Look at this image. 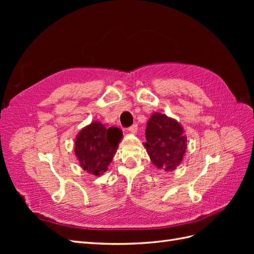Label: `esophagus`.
Instances as JSON below:
<instances>
[{"label": "esophagus", "instance_id": "esophagus-1", "mask_svg": "<svg viewBox=\"0 0 254 254\" xmlns=\"http://www.w3.org/2000/svg\"><path fill=\"white\" fill-rule=\"evenodd\" d=\"M136 130H137V125H136V124H134V125H132V126H130V127L128 128V131H129L130 133H135Z\"/></svg>", "mask_w": 254, "mask_h": 254}]
</instances>
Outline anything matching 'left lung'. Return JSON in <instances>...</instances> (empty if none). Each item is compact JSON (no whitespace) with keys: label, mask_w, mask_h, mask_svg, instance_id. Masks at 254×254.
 I'll use <instances>...</instances> for the list:
<instances>
[{"label":"left lung","mask_w":254,"mask_h":254,"mask_svg":"<svg viewBox=\"0 0 254 254\" xmlns=\"http://www.w3.org/2000/svg\"><path fill=\"white\" fill-rule=\"evenodd\" d=\"M146 148L152 164L159 170L173 172L183 160L188 139L178 121L155 112L146 125Z\"/></svg>","instance_id":"obj_1"}]
</instances>
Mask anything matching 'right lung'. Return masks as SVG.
<instances>
[{
    "label": "right lung",
    "mask_w": 254,
    "mask_h": 254,
    "mask_svg": "<svg viewBox=\"0 0 254 254\" xmlns=\"http://www.w3.org/2000/svg\"><path fill=\"white\" fill-rule=\"evenodd\" d=\"M123 131L118 127L107 128L93 121L83 127L75 139L74 151L83 171L93 176L104 174L117 152Z\"/></svg>",
    "instance_id": "add662e5"
}]
</instances>
